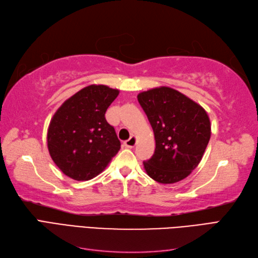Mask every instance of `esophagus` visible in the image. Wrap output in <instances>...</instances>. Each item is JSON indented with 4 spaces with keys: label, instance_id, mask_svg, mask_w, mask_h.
<instances>
[{
    "label": "esophagus",
    "instance_id": "34e87169",
    "mask_svg": "<svg viewBox=\"0 0 258 258\" xmlns=\"http://www.w3.org/2000/svg\"><path fill=\"white\" fill-rule=\"evenodd\" d=\"M137 144V139L136 137H130V139H128L127 141H124V146L126 147H135V145Z\"/></svg>",
    "mask_w": 258,
    "mask_h": 258
}]
</instances>
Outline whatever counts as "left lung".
Instances as JSON below:
<instances>
[{
	"label": "left lung",
	"mask_w": 258,
	"mask_h": 258,
	"mask_svg": "<svg viewBox=\"0 0 258 258\" xmlns=\"http://www.w3.org/2000/svg\"><path fill=\"white\" fill-rule=\"evenodd\" d=\"M154 130L156 148L144 161L146 173L161 184L185 178L204 156L211 137L207 112L183 93L169 87L138 95Z\"/></svg>",
	"instance_id": "8db88e82"
}]
</instances>
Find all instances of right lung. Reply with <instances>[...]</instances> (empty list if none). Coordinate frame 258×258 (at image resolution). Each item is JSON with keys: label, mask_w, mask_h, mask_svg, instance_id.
Instances as JSON below:
<instances>
[{"label": "right lung", "mask_w": 258, "mask_h": 258, "mask_svg": "<svg viewBox=\"0 0 258 258\" xmlns=\"http://www.w3.org/2000/svg\"><path fill=\"white\" fill-rule=\"evenodd\" d=\"M119 91L90 85L68 99L54 113L47 132L50 157L76 181L102 172L120 148L115 129L105 119L107 107Z\"/></svg>", "instance_id": "1"}]
</instances>
